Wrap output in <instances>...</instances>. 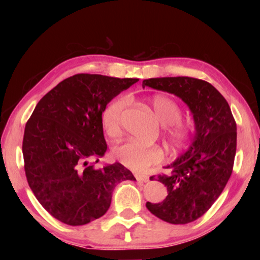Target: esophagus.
<instances>
[{
    "label": "esophagus",
    "mask_w": 260,
    "mask_h": 260,
    "mask_svg": "<svg viewBox=\"0 0 260 260\" xmlns=\"http://www.w3.org/2000/svg\"><path fill=\"white\" fill-rule=\"evenodd\" d=\"M135 178L138 181H142V182H148L149 181V177L148 175H142V174H136Z\"/></svg>",
    "instance_id": "1"
}]
</instances>
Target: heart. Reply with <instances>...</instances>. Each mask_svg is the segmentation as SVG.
Returning a JSON list of instances; mask_svg holds the SVG:
<instances>
[{
    "label": "heart",
    "mask_w": 260,
    "mask_h": 260,
    "mask_svg": "<svg viewBox=\"0 0 260 260\" xmlns=\"http://www.w3.org/2000/svg\"><path fill=\"white\" fill-rule=\"evenodd\" d=\"M128 104L127 96H118L107 104L101 114L102 126L109 136H118L121 129V114L126 105ZM151 107L155 116L161 125L166 126V134L175 144L187 142L192 133V125L190 122L180 120L181 109L178 103L169 96L156 95L151 99ZM113 157L128 169L142 172L148 167L159 164L164 158V152L157 146H142L133 141L121 143L114 147Z\"/></svg>",
    "instance_id": "1"
}]
</instances>
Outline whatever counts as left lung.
Listing matches in <instances>:
<instances>
[{
  "mask_svg": "<svg viewBox=\"0 0 260 260\" xmlns=\"http://www.w3.org/2000/svg\"><path fill=\"white\" fill-rule=\"evenodd\" d=\"M142 87L167 91L188 105L195 134L188 150L167 165L171 173L150 180L165 184L160 203L147 202L157 218L174 225L195 221L217 201L231 178L236 152V122L225 98L211 85L189 77L151 78Z\"/></svg>",
  "mask_w": 260,
  "mask_h": 260,
  "instance_id": "1",
  "label": "left lung"
}]
</instances>
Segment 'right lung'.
Masks as SVG:
<instances>
[{
    "mask_svg": "<svg viewBox=\"0 0 260 260\" xmlns=\"http://www.w3.org/2000/svg\"><path fill=\"white\" fill-rule=\"evenodd\" d=\"M139 79L76 74L39 101L25 126L23 156L29 188L52 217L81 226L105 214L114 187L134 175L120 162L96 169L103 157L101 114L111 100ZM99 159L96 160V162Z\"/></svg>",
    "mask_w": 260,
    "mask_h": 260,
    "instance_id": "1",
    "label": "right lung"
}]
</instances>
